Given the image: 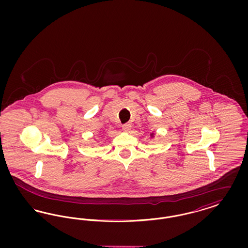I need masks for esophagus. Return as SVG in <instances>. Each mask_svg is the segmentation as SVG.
I'll use <instances>...</instances> for the list:
<instances>
[{
    "label": "esophagus",
    "instance_id": "esophagus-1",
    "mask_svg": "<svg viewBox=\"0 0 248 248\" xmlns=\"http://www.w3.org/2000/svg\"><path fill=\"white\" fill-rule=\"evenodd\" d=\"M122 128L124 132H130V130L132 128V125H131V124H124L122 125Z\"/></svg>",
    "mask_w": 248,
    "mask_h": 248
}]
</instances>
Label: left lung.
<instances>
[{
	"label": "left lung",
	"mask_w": 248,
	"mask_h": 248,
	"mask_svg": "<svg viewBox=\"0 0 248 248\" xmlns=\"http://www.w3.org/2000/svg\"><path fill=\"white\" fill-rule=\"evenodd\" d=\"M154 135H155V134H154V133H150V137H151V138H152V139H154Z\"/></svg>",
	"instance_id": "1"
}]
</instances>
